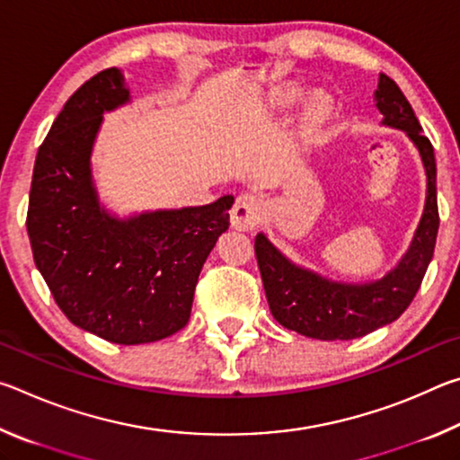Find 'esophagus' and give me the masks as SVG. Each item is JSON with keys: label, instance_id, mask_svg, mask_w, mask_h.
<instances>
[{"label": "esophagus", "instance_id": "34e87169", "mask_svg": "<svg viewBox=\"0 0 460 460\" xmlns=\"http://www.w3.org/2000/svg\"><path fill=\"white\" fill-rule=\"evenodd\" d=\"M263 213H266V202L261 200L260 194H241L231 208V227L239 231H252L261 223Z\"/></svg>", "mask_w": 460, "mask_h": 460}]
</instances>
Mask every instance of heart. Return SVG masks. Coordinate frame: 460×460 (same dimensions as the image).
Returning a JSON list of instances; mask_svg holds the SVG:
<instances>
[{
    "label": "heart",
    "mask_w": 460,
    "mask_h": 460,
    "mask_svg": "<svg viewBox=\"0 0 460 460\" xmlns=\"http://www.w3.org/2000/svg\"><path fill=\"white\" fill-rule=\"evenodd\" d=\"M302 97H305L302 89L288 84V87H278L271 91L268 101H270V107L276 109V111H288V109H292L296 103H300ZM331 113H332L331 101L324 95H314L305 107V128L316 134V131H321L324 128V123L329 121Z\"/></svg>",
    "instance_id": "1"
}]
</instances>
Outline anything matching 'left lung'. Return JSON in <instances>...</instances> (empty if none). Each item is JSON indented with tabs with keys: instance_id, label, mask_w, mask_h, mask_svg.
Listing matches in <instances>:
<instances>
[{
	"instance_id": "left-lung-1",
	"label": "left lung",
	"mask_w": 460,
	"mask_h": 460,
	"mask_svg": "<svg viewBox=\"0 0 460 460\" xmlns=\"http://www.w3.org/2000/svg\"><path fill=\"white\" fill-rule=\"evenodd\" d=\"M376 107L384 115V126L402 129L411 139L426 170L422 219L398 266L369 282H334L286 258L266 233L255 237V255L271 314L286 329L310 339L349 341L394 323L414 300L434 253L438 233L434 147L422 136L406 95L387 75H379Z\"/></svg>"
}]
</instances>
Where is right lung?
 Listing matches in <instances>:
<instances>
[{"instance_id": "1", "label": "right lung", "mask_w": 460, "mask_h": 460, "mask_svg": "<svg viewBox=\"0 0 460 460\" xmlns=\"http://www.w3.org/2000/svg\"><path fill=\"white\" fill-rule=\"evenodd\" d=\"M131 101L119 68L73 93L38 147L28 205L36 268L65 316L118 345L184 329L202 263L229 229L231 194L126 217L99 202L91 154L103 113Z\"/></svg>"}]
</instances>
